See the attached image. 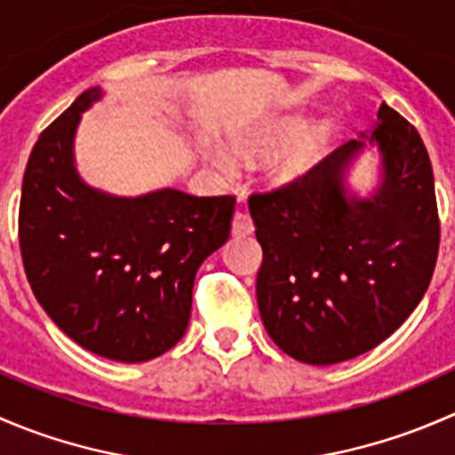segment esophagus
Instances as JSON below:
<instances>
[{
  "label": "esophagus",
  "mask_w": 455,
  "mask_h": 455,
  "mask_svg": "<svg viewBox=\"0 0 455 455\" xmlns=\"http://www.w3.org/2000/svg\"><path fill=\"white\" fill-rule=\"evenodd\" d=\"M251 233H253V220L249 218V213L237 211V213L233 215V235L244 237V235H251Z\"/></svg>",
  "instance_id": "esophagus-1"
}]
</instances>
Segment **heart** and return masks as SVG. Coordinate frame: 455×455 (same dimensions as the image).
Here are the masks:
<instances>
[{
    "mask_svg": "<svg viewBox=\"0 0 455 455\" xmlns=\"http://www.w3.org/2000/svg\"><path fill=\"white\" fill-rule=\"evenodd\" d=\"M332 139V123L315 121L304 127L301 116H286L268 123L251 136L235 140V149L240 154H266L264 163L266 176L277 185H288L304 173H308L321 160ZM211 160L222 172H231L233 158L222 149L211 151Z\"/></svg>",
    "mask_w": 455,
    "mask_h": 455,
    "instance_id": "1",
    "label": "heart"
}]
</instances>
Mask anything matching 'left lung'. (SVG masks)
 Wrapping results in <instances>:
<instances>
[{
  "mask_svg": "<svg viewBox=\"0 0 455 455\" xmlns=\"http://www.w3.org/2000/svg\"><path fill=\"white\" fill-rule=\"evenodd\" d=\"M368 144L379 151V185L361 199L345 176ZM249 211L264 251L261 321L301 363L332 365L371 350L427 292L440 242L434 172L416 127L387 103L370 134L291 185L253 194Z\"/></svg>",
  "mask_w": 455,
  "mask_h": 455,
  "instance_id": "8db88e82",
  "label": "left lung"
}]
</instances>
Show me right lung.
<instances>
[{
    "label": "right lung",
    "instance_id": "right-lung-1",
    "mask_svg": "<svg viewBox=\"0 0 455 455\" xmlns=\"http://www.w3.org/2000/svg\"><path fill=\"white\" fill-rule=\"evenodd\" d=\"M103 96L85 90L26 164L20 246L41 308L85 350L142 363L187 332L200 264L231 233L235 198L158 189L118 198L85 185L75 164L81 114Z\"/></svg>",
    "mask_w": 455,
    "mask_h": 455
}]
</instances>
